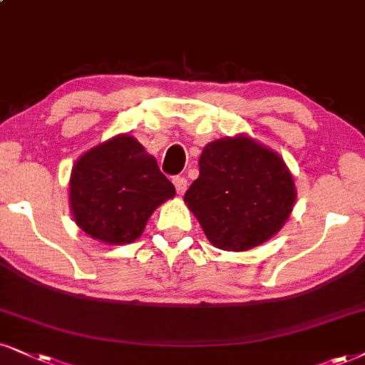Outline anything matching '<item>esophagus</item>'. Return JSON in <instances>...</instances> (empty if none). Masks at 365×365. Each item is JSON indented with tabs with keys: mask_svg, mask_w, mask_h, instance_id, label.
Returning a JSON list of instances; mask_svg holds the SVG:
<instances>
[{
	"mask_svg": "<svg viewBox=\"0 0 365 365\" xmlns=\"http://www.w3.org/2000/svg\"><path fill=\"white\" fill-rule=\"evenodd\" d=\"M174 186H175V191H178V195H184L187 190V179L182 178V175H175L173 179Z\"/></svg>",
	"mask_w": 365,
	"mask_h": 365,
	"instance_id": "esophagus-1",
	"label": "esophagus"
}]
</instances>
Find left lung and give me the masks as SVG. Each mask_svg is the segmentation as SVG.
<instances>
[{
  "mask_svg": "<svg viewBox=\"0 0 365 365\" xmlns=\"http://www.w3.org/2000/svg\"><path fill=\"white\" fill-rule=\"evenodd\" d=\"M294 200L284 160L244 135L208 143L200 178L184 195L211 244L233 252L264 244L281 230Z\"/></svg>",
  "mask_w": 365,
  "mask_h": 365,
  "instance_id": "1",
  "label": "left lung"
}]
</instances>
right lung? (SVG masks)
<instances>
[{"instance_id":"right-lung-1","label":"right lung","mask_w":365,"mask_h":365,"mask_svg":"<svg viewBox=\"0 0 365 365\" xmlns=\"http://www.w3.org/2000/svg\"><path fill=\"white\" fill-rule=\"evenodd\" d=\"M173 182L130 135L91 148L71 174V208L81 230L106 244H130L173 197Z\"/></svg>"}]
</instances>
